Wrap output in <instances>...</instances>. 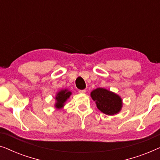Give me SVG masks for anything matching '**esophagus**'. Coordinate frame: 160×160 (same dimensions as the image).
Segmentation results:
<instances>
[{
	"label": "esophagus",
	"mask_w": 160,
	"mask_h": 160,
	"mask_svg": "<svg viewBox=\"0 0 160 160\" xmlns=\"http://www.w3.org/2000/svg\"><path fill=\"white\" fill-rule=\"evenodd\" d=\"M78 92L81 94H84L86 92V90H85V89H79V90H78Z\"/></svg>",
	"instance_id": "esophagus-1"
}]
</instances>
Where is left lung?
Listing matches in <instances>:
<instances>
[{
    "instance_id": "obj_1",
    "label": "left lung",
    "mask_w": 160,
    "mask_h": 160,
    "mask_svg": "<svg viewBox=\"0 0 160 160\" xmlns=\"http://www.w3.org/2000/svg\"><path fill=\"white\" fill-rule=\"evenodd\" d=\"M98 108L107 115H114L122 108V99L117 94L103 88H98L91 92Z\"/></svg>"
}]
</instances>
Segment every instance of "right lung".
Wrapping results in <instances>:
<instances>
[{
    "mask_svg": "<svg viewBox=\"0 0 160 160\" xmlns=\"http://www.w3.org/2000/svg\"><path fill=\"white\" fill-rule=\"evenodd\" d=\"M71 95V92L68 91L67 89L65 90H61L60 92H58V95L56 96V100L57 102L55 104L56 108H60L64 106L65 102L66 101L68 98L70 97V95Z\"/></svg>",
    "mask_w": 160,
    "mask_h": 160,
    "instance_id": "add662e5",
    "label": "right lung"
}]
</instances>
